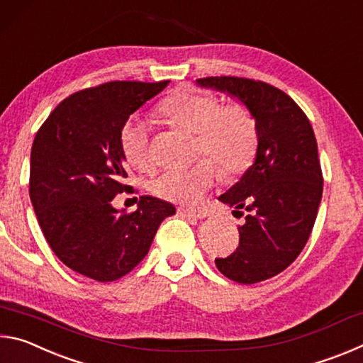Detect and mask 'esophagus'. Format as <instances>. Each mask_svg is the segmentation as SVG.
<instances>
[{
	"label": "esophagus",
	"instance_id": "1",
	"mask_svg": "<svg viewBox=\"0 0 363 363\" xmlns=\"http://www.w3.org/2000/svg\"><path fill=\"white\" fill-rule=\"evenodd\" d=\"M177 213L182 214L186 218H195V219H203L208 216V211L205 210H189V208H177Z\"/></svg>",
	"mask_w": 363,
	"mask_h": 363
}]
</instances>
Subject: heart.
Here are the masks:
<instances>
[{
  "label": "heart",
  "mask_w": 363,
  "mask_h": 363,
  "mask_svg": "<svg viewBox=\"0 0 363 363\" xmlns=\"http://www.w3.org/2000/svg\"><path fill=\"white\" fill-rule=\"evenodd\" d=\"M160 115L173 126L196 134V153L213 157L225 176H237L248 168L257 130L253 113L243 102L220 106L218 97L206 91L181 89L160 106ZM120 147L131 167L147 171L155 164L150 128L136 116L123 125ZM212 160L201 158L189 168L163 171L153 179L152 192L173 203L196 205L219 179L217 162Z\"/></svg>",
  "instance_id": "b5f03b06"
}]
</instances>
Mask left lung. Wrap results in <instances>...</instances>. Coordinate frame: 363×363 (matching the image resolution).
I'll return each instance as SVG.
<instances>
[{
  "label": "left lung",
  "instance_id": "left-lung-1",
  "mask_svg": "<svg viewBox=\"0 0 363 363\" xmlns=\"http://www.w3.org/2000/svg\"><path fill=\"white\" fill-rule=\"evenodd\" d=\"M196 83L235 96L256 120L255 163L219 196L245 216L230 256L216 257L227 279L251 285L284 272L306 247L322 200L323 176L311 121L275 86L243 77H206Z\"/></svg>",
  "mask_w": 363,
  "mask_h": 363
}]
</instances>
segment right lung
Returning <instances> with one entry per match:
<instances>
[{
	"instance_id": "add662e5",
	"label": "right lung",
	"mask_w": 363,
	"mask_h": 363,
	"mask_svg": "<svg viewBox=\"0 0 363 363\" xmlns=\"http://www.w3.org/2000/svg\"><path fill=\"white\" fill-rule=\"evenodd\" d=\"M169 79L108 82L73 93L36 133L30 155L28 192L49 247L67 267L97 281H113L149 253L167 201L140 196L136 211L115 210L126 186L120 131L130 115Z\"/></svg>"
}]
</instances>
